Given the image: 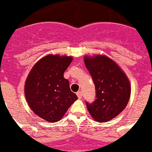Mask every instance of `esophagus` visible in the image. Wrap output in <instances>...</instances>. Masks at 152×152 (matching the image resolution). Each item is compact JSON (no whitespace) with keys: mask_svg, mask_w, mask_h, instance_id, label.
I'll return each mask as SVG.
<instances>
[{"mask_svg":"<svg viewBox=\"0 0 152 152\" xmlns=\"http://www.w3.org/2000/svg\"><path fill=\"white\" fill-rule=\"evenodd\" d=\"M77 96H78V99H81L83 97V92L81 91H79L77 92Z\"/></svg>","mask_w":152,"mask_h":152,"instance_id":"obj_1","label":"esophagus"}]
</instances>
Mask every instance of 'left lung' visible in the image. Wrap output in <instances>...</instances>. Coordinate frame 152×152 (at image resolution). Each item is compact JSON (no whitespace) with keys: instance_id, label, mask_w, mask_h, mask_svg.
<instances>
[{"instance_id":"8db88e82","label":"left lung","mask_w":152,"mask_h":152,"mask_svg":"<svg viewBox=\"0 0 152 152\" xmlns=\"http://www.w3.org/2000/svg\"><path fill=\"white\" fill-rule=\"evenodd\" d=\"M84 63L95 85L96 97L92 103L86 102L88 111L97 122L109 121L122 112L129 101V79L108 57L85 56Z\"/></svg>"}]
</instances>
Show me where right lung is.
I'll return each mask as SVG.
<instances>
[{"label": "right lung", "instance_id": "obj_1", "mask_svg": "<svg viewBox=\"0 0 152 152\" xmlns=\"http://www.w3.org/2000/svg\"><path fill=\"white\" fill-rule=\"evenodd\" d=\"M71 62L70 56L49 55L36 63L27 78L24 92L28 105L48 122L60 120L78 99L64 78Z\"/></svg>", "mask_w": 152, "mask_h": 152}]
</instances>
